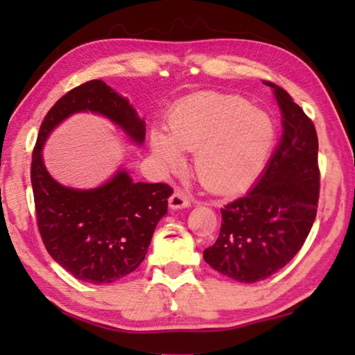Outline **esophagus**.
Segmentation results:
<instances>
[{
	"label": "esophagus",
	"instance_id": "esophagus-1",
	"mask_svg": "<svg viewBox=\"0 0 355 355\" xmlns=\"http://www.w3.org/2000/svg\"><path fill=\"white\" fill-rule=\"evenodd\" d=\"M191 203H192L191 197L186 196L184 192H182V191H175V192H173V194L171 196V199H169V207H171L172 209L188 208V207H191Z\"/></svg>",
	"mask_w": 355,
	"mask_h": 355
}]
</instances>
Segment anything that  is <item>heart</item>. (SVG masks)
<instances>
[{
	"label": "heart",
	"instance_id": "heart-1",
	"mask_svg": "<svg viewBox=\"0 0 355 355\" xmlns=\"http://www.w3.org/2000/svg\"><path fill=\"white\" fill-rule=\"evenodd\" d=\"M169 133L155 128L150 146L169 169L183 164V150H194L197 178L211 189H235L254 180L272 150L274 120L239 95L199 94L169 114Z\"/></svg>",
	"mask_w": 355,
	"mask_h": 355
}]
</instances>
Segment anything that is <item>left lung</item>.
<instances>
[{"mask_svg":"<svg viewBox=\"0 0 355 355\" xmlns=\"http://www.w3.org/2000/svg\"><path fill=\"white\" fill-rule=\"evenodd\" d=\"M274 89L282 111V137L248 194L220 208L219 238L203 250L216 271L254 284L280 271L302 248L320 197L315 125L284 89Z\"/></svg>","mask_w":355,"mask_h":355,"instance_id":"obj_1","label":"left lung"}]
</instances>
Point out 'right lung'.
I'll list each match as a JSON object with an SVG mask.
<instances>
[{
	"label": "right lung",
	"instance_id": "add662e5",
	"mask_svg": "<svg viewBox=\"0 0 355 355\" xmlns=\"http://www.w3.org/2000/svg\"><path fill=\"white\" fill-rule=\"evenodd\" d=\"M87 111L110 119L137 146L144 144V119L106 83L92 80L71 89L40 125L31 163L35 214L53 260L78 280L112 284L133 272L146 258L173 189L166 183H135L125 169L94 189L59 184L44 164V144L62 120Z\"/></svg>",
	"mask_w": 355,
	"mask_h": 355
}]
</instances>
